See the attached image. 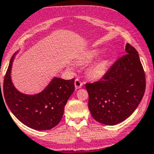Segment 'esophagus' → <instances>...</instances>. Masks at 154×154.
Listing matches in <instances>:
<instances>
[{
    "label": "esophagus",
    "instance_id": "obj_1",
    "mask_svg": "<svg viewBox=\"0 0 154 154\" xmlns=\"http://www.w3.org/2000/svg\"><path fill=\"white\" fill-rule=\"evenodd\" d=\"M82 86V82L79 79H76L75 80V89H80Z\"/></svg>",
    "mask_w": 154,
    "mask_h": 154
}]
</instances>
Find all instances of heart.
I'll list each match as a JSON object with an SVG mask.
<instances>
[{
	"instance_id": "1",
	"label": "heart",
	"mask_w": 154,
	"mask_h": 154,
	"mask_svg": "<svg viewBox=\"0 0 154 154\" xmlns=\"http://www.w3.org/2000/svg\"><path fill=\"white\" fill-rule=\"evenodd\" d=\"M99 55V51L92 49L83 53L79 58V63L88 64L96 59ZM106 72V64L103 61H99L92 65L88 70V76L91 79H99L102 78Z\"/></svg>"
}]
</instances>
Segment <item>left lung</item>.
<instances>
[{
	"label": "left lung",
	"mask_w": 154,
	"mask_h": 154,
	"mask_svg": "<svg viewBox=\"0 0 154 154\" xmlns=\"http://www.w3.org/2000/svg\"><path fill=\"white\" fill-rule=\"evenodd\" d=\"M126 52L99 81L85 84L89 111L103 124L113 126L127 119L145 92V73L138 52L129 43Z\"/></svg>",
	"instance_id": "8db88e82"
}]
</instances>
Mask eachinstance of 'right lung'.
I'll use <instances>...</instances> for the list:
<instances>
[{"label": "right lung", "mask_w": 154, "mask_h": 154, "mask_svg": "<svg viewBox=\"0 0 154 154\" xmlns=\"http://www.w3.org/2000/svg\"><path fill=\"white\" fill-rule=\"evenodd\" d=\"M14 58V55L11 58L2 89L8 108L23 124L31 129L36 130L52 129L62 119L65 104L75 91V79L65 80L55 77L39 93L35 95L21 93L14 86L11 78ZM0 95H2L1 89Z\"/></svg>", "instance_id": "add662e5"}]
</instances>
